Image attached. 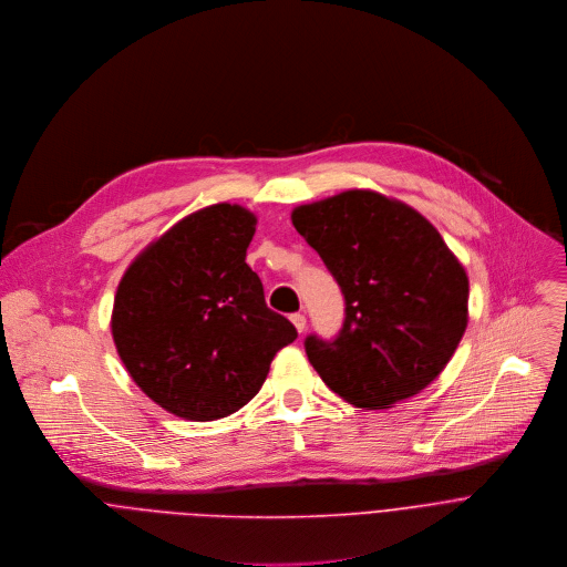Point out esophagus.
Segmentation results:
<instances>
[{
	"mask_svg": "<svg viewBox=\"0 0 567 567\" xmlns=\"http://www.w3.org/2000/svg\"><path fill=\"white\" fill-rule=\"evenodd\" d=\"M290 321L295 323V328H297L299 332H303V330H306V317H303L301 312H295V315L290 317Z\"/></svg>",
	"mask_w": 567,
	"mask_h": 567,
	"instance_id": "34e87169",
	"label": "esophagus"
}]
</instances>
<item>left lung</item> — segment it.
Wrapping results in <instances>:
<instances>
[{"label":"left lung","instance_id":"obj_1","mask_svg":"<svg viewBox=\"0 0 567 567\" xmlns=\"http://www.w3.org/2000/svg\"><path fill=\"white\" fill-rule=\"evenodd\" d=\"M347 301L332 342L306 337L330 391L360 409H389L426 389L470 321V279L433 225L373 189H347L290 214Z\"/></svg>","mask_w":567,"mask_h":567}]
</instances>
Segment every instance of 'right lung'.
<instances>
[{
  "instance_id": "add662e5",
  "label": "right lung",
  "mask_w": 567,
  "mask_h": 567,
  "mask_svg": "<svg viewBox=\"0 0 567 567\" xmlns=\"http://www.w3.org/2000/svg\"><path fill=\"white\" fill-rule=\"evenodd\" d=\"M255 230L250 209L207 205L152 241L118 284L113 344L141 391L183 420L246 406L277 351L297 339L246 264Z\"/></svg>"
}]
</instances>
